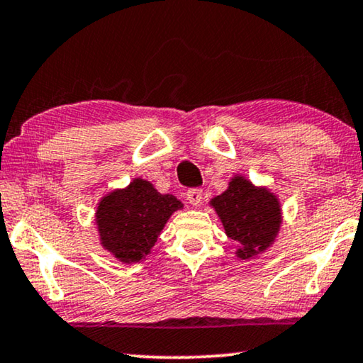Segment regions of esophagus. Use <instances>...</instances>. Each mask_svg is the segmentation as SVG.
Instances as JSON below:
<instances>
[{
    "label": "esophagus",
    "mask_w": 363,
    "mask_h": 363,
    "mask_svg": "<svg viewBox=\"0 0 363 363\" xmlns=\"http://www.w3.org/2000/svg\"><path fill=\"white\" fill-rule=\"evenodd\" d=\"M187 200L191 205H200L202 203V199H203V192L200 191V189H191V191H187Z\"/></svg>",
    "instance_id": "34e87169"
}]
</instances>
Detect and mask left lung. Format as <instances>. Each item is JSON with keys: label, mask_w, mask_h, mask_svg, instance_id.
<instances>
[{"label": "left lung", "mask_w": 363, "mask_h": 363, "mask_svg": "<svg viewBox=\"0 0 363 363\" xmlns=\"http://www.w3.org/2000/svg\"><path fill=\"white\" fill-rule=\"evenodd\" d=\"M210 207L218 215L226 236L240 242L235 252L240 259L257 257L277 240L282 226L279 197L245 176L231 177L228 189L210 200Z\"/></svg>", "instance_id": "left-lung-1"}]
</instances>
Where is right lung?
Here are the masks:
<instances>
[{
  "label": "right lung",
  "mask_w": 363,
  "mask_h": 363,
  "mask_svg": "<svg viewBox=\"0 0 363 363\" xmlns=\"http://www.w3.org/2000/svg\"><path fill=\"white\" fill-rule=\"evenodd\" d=\"M182 207L174 196L160 194L150 181L137 177L97 203L94 216L101 246L122 264L143 261L171 215Z\"/></svg>",
  "instance_id": "add662e5"
}]
</instances>
